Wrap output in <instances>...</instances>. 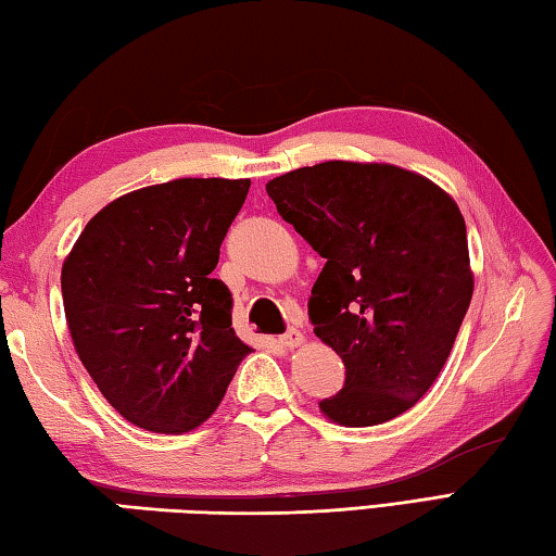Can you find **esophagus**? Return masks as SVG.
Returning <instances> with one entry per match:
<instances>
[{
  "instance_id": "esophagus-1",
  "label": "esophagus",
  "mask_w": 556,
  "mask_h": 556,
  "mask_svg": "<svg viewBox=\"0 0 556 556\" xmlns=\"http://www.w3.org/2000/svg\"><path fill=\"white\" fill-rule=\"evenodd\" d=\"M279 342H281V345H285V348H299L301 345V342H304V336H301V330L299 328H289L287 332H285V336H279Z\"/></svg>"
}]
</instances>
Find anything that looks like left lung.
Listing matches in <instances>:
<instances>
[{
    "instance_id": "8db88e82",
    "label": "left lung",
    "mask_w": 556,
    "mask_h": 556,
    "mask_svg": "<svg viewBox=\"0 0 556 556\" xmlns=\"http://www.w3.org/2000/svg\"><path fill=\"white\" fill-rule=\"evenodd\" d=\"M267 194L326 257L308 318L342 357L345 383L320 410L367 428L416 406L445 367L473 291L454 199L408 169L342 160L291 169L267 181Z\"/></svg>"
}]
</instances>
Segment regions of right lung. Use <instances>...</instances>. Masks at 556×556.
<instances>
[{
	"mask_svg": "<svg viewBox=\"0 0 556 556\" xmlns=\"http://www.w3.org/2000/svg\"><path fill=\"white\" fill-rule=\"evenodd\" d=\"M250 179H175L111 201L70 252L60 287L89 377L138 428L179 435L218 408L250 352L233 294L211 277Z\"/></svg>",
	"mask_w": 556,
	"mask_h": 556,
	"instance_id": "1",
	"label": "right lung"
}]
</instances>
